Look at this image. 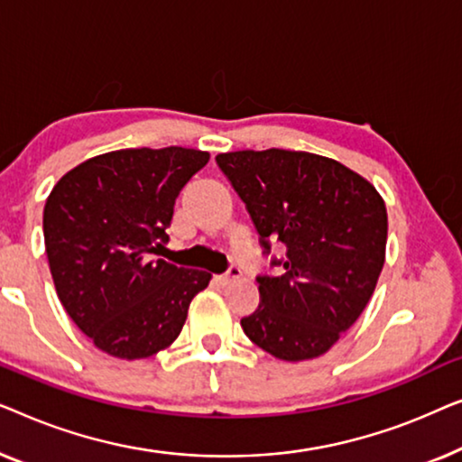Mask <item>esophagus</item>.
Wrapping results in <instances>:
<instances>
[{
    "instance_id": "esophagus-1",
    "label": "esophagus",
    "mask_w": 462,
    "mask_h": 462,
    "mask_svg": "<svg viewBox=\"0 0 462 462\" xmlns=\"http://www.w3.org/2000/svg\"><path fill=\"white\" fill-rule=\"evenodd\" d=\"M240 274H243V272H240V268H236V265H232V268H230L228 272H226V274L217 276V282H219V284H230V282H234V281H238Z\"/></svg>"
}]
</instances>
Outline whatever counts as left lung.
<instances>
[{"label":"left lung","instance_id":"obj_1","mask_svg":"<svg viewBox=\"0 0 462 462\" xmlns=\"http://www.w3.org/2000/svg\"><path fill=\"white\" fill-rule=\"evenodd\" d=\"M243 199L263 253L281 240L282 276H257L259 308L245 335L278 360L327 354L358 320L385 263L387 209L376 188L339 161L301 151L216 157Z\"/></svg>","mask_w":462,"mask_h":462}]
</instances>
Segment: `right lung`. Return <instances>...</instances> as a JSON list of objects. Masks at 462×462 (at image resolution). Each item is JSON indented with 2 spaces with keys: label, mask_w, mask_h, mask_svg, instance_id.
<instances>
[{
  "label": "right lung",
  "mask_w": 462,
  "mask_h": 462,
  "mask_svg": "<svg viewBox=\"0 0 462 462\" xmlns=\"http://www.w3.org/2000/svg\"><path fill=\"white\" fill-rule=\"evenodd\" d=\"M209 161L194 148H125L51 188L43 238L58 299L100 352L140 360L171 346L211 274L154 259L181 188Z\"/></svg>",
  "instance_id": "add662e5"
}]
</instances>
